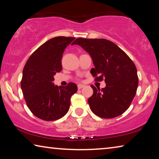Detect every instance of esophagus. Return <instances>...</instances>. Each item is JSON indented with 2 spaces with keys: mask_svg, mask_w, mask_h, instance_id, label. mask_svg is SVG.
<instances>
[{
  "mask_svg": "<svg viewBox=\"0 0 159 159\" xmlns=\"http://www.w3.org/2000/svg\"><path fill=\"white\" fill-rule=\"evenodd\" d=\"M84 85H83V84H79L78 85V88H79V89H81V88H83V87H84Z\"/></svg>",
  "mask_w": 159,
  "mask_h": 159,
  "instance_id": "obj_1",
  "label": "esophagus"
}]
</instances>
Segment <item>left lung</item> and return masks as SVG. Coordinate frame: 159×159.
I'll use <instances>...</instances> for the list:
<instances>
[{
    "label": "left lung",
    "instance_id": "left-lung-1",
    "mask_svg": "<svg viewBox=\"0 0 159 159\" xmlns=\"http://www.w3.org/2000/svg\"><path fill=\"white\" fill-rule=\"evenodd\" d=\"M72 45H79L89 53L95 67L90 70L95 80L104 79L105 88L91 85L93 94L88 99L92 111L98 116L112 118L127 110L138 86L136 66L126 53L114 43L103 39L79 38Z\"/></svg>",
    "mask_w": 159,
    "mask_h": 159
}]
</instances>
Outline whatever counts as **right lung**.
I'll return each mask as SVG.
<instances>
[{
  "mask_svg": "<svg viewBox=\"0 0 159 159\" xmlns=\"http://www.w3.org/2000/svg\"><path fill=\"white\" fill-rule=\"evenodd\" d=\"M74 39L57 36L48 40L32 54L24 67L21 81L24 98L33 114L42 120L63 117L69 109L71 96L77 92L74 83L57 86L52 82L55 74L62 70L64 50Z\"/></svg>",
  "mask_w": 159,
  "mask_h": 159,
  "instance_id": "right-lung-1",
  "label": "right lung"
}]
</instances>
